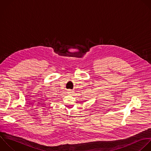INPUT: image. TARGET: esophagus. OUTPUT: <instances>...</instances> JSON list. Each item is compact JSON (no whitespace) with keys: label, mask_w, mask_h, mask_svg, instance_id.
Masks as SVG:
<instances>
[{"label":"esophagus","mask_w":151,"mask_h":151,"mask_svg":"<svg viewBox=\"0 0 151 151\" xmlns=\"http://www.w3.org/2000/svg\"><path fill=\"white\" fill-rule=\"evenodd\" d=\"M68 92H69V93H72L71 90H68Z\"/></svg>","instance_id":"34e87169"}]
</instances>
